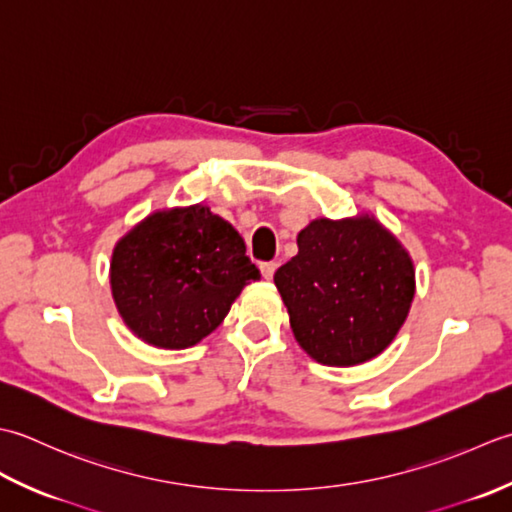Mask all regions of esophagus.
Returning <instances> with one entry per match:
<instances>
[{
    "mask_svg": "<svg viewBox=\"0 0 512 512\" xmlns=\"http://www.w3.org/2000/svg\"><path fill=\"white\" fill-rule=\"evenodd\" d=\"M276 263H260V274H263L265 280H271L274 278V271H276Z\"/></svg>",
    "mask_w": 512,
    "mask_h": 512,
    "instance_id": "34e87169",
    "label": "esophagus"
}]
</instances>
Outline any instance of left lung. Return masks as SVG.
I'll list each match as a JSON object with an SVG mask.
<instances>
[{
  "label": "left lung",
  "instance_id": "1",
  "mask_svg": "<svg viewBox=\"0 0 512 512\" xmlns=\"http://www.w3.org/2000/svg\"><path fill=\"white\" fill-rule=\"evenodd\" d=\"M274 274L294 338L327 367H356L389 347L415 296L404 245L378 218H316Z\"/></svg>",
  "mask_w": 512,
  "mask_h": 512
}]
</instances>
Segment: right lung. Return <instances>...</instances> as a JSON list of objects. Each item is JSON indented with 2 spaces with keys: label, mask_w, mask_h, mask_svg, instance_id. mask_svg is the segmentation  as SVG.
<instances>
[{
  "label": "right lung",
  "mask_w": 512,
  "mask_h": 512,
  "mask_svg": "<svg viewBox=\"0 0 512 512\" xmlns=\"http://www.w3.org/2000/svg\"><path fill=\"white\" fill-rule=\"evenodd\" d=\"M258 278L241 234L201 203L145 216L119 238L110 260L125 327L159 349H187L210 336Z\"/></svg>",
  "instance_id": "add662e5"
}]
</instances>
